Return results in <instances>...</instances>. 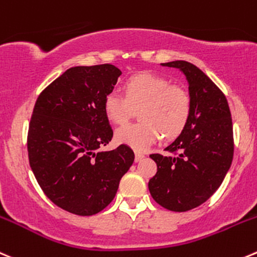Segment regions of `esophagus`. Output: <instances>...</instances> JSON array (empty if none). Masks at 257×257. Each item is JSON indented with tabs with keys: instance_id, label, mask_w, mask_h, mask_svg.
Masks as SVG:
<instances>
[{
	"instance_id": "1",
	"label": "esophagus",
	"mask_w": 257,
	"mask_h": 257,
	"mask_svg": "<svg viewBox=\"0 0 257 257\" xmlns=\"http://www.w3.org/2000/svg\"><path fill=\"white\" fill-rule=\"evenodd\" d=\"M144 158V154L141 153V152H136V162L142 161Z\"/></svg>"
}]
</instances>
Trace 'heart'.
<instances>
[{"mask_svg": "<svg viewBox=\"0 0 257 257\" xmlns=\"http://www.w3.org/2000/svg\"><path fill=\"white\" fill-rule=\"evenodd\" d=\"M123 93L110 91L103 103L104 114L114 124H125L139 110L142 121L128 124L116 131L118 143L136 151H146L162 137L178 138L188 125L192 103L182 86L171 85L163 76L142 73L124 83Z\"/></svg>", "mask_w": 257, "mask_h": 257, "instance_id": "obj_1", "label": "heart"}]
</instances>
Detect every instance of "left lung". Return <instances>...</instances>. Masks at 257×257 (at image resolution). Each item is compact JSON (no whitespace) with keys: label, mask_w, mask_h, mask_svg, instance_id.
<instances>
[{"label":"left lung","mask_w":257,"mask_h":257,"mask_svg":"<svg viewBox=\"0 0 257 257\" xmlns=\"http://www.w3.org/2000/svg\"><path fill=\"white\" fill-rule=\"evenodd\" d=\"M162 65L186 75L192 111L183 133L166 148L171 154L149 156L157 163V173L148 188L162 207L184 212L206 202L230 169L232 118L225 94L197 66L182 60Z\"/></svg>","instance_id":"1"}]
</instances>
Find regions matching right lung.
I'll use <instances>...</instances> for the list:
<instances>
[{"label":"right lung","mask_w":257,"mask_h":257,"mask_svg":"<svg viewBox=\"0 0 257 257\" xmlns=\"http://www.w3.org/2000/svg\"><path fill=\"white\" fill-rule=\"evenodd\" d=\"M120 74L110 64L70 68L35 103L27 134L30 167L47 198L74 215L103 211L134 162L125 144L98 151L113 138L103 103Z\"/></svg>","instance_id":"add662e5"}]
</instances>
